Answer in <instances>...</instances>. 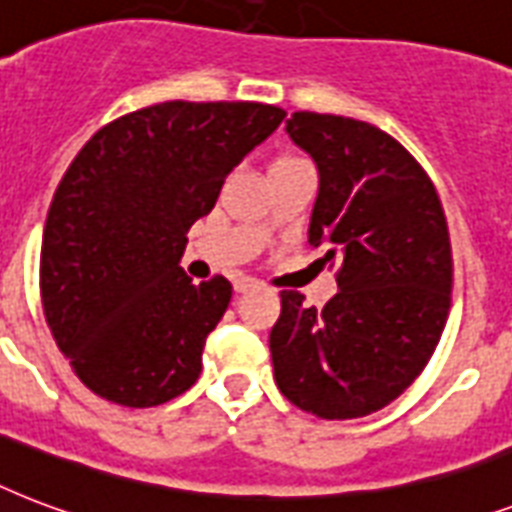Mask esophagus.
Listing matches in <instances>:
<instances>
[{
	"instance_id": "1",
	"label": "esophagus",
	"mask_w": 512,
	"mask_h": 512,
	"mask_svg": "<svg viewBox=\"0 0 512 512\" xmlns=\"http://www.w3.org/2000/svg\"><path fill=\"white\" fill-rule=\"evenodd\" d=\"M256 280H253V277H237L235 280V291L237 293H248V291H253V288H256Z\"/></svg>"
}]
</instances>
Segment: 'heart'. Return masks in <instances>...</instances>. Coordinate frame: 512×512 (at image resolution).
Segmentation results:
<instances>
[{
	"label": "heart",
	"instance_id": "obj_1",
	"mask_svg": "<svg viewBox=\"0 0 512 512\" xmlns=\"http://www.w3.org/2000/svg\"><path fill=\"white\" fill-rule=\"evenodd\" d=\"M296 162H307V160H301V157H296V154H285V157L275 160L272 168H280V165H296ZM264 227H267V224H264Z\"/></svg>",
	"mask_w": 512,
	"mask_h": 512
}]
</instances>
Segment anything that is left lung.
Instances as JSON below:
<instances>
[{"label":"left lung","mask_w":512,"mask_h":512,"mask_svg":"<svg viewBox=\"0 0 512 512\" xmlns=\"http://www.w3.org/2000/svg\"><path fill=\"white\" fill-rule=\"evenodd\" d=\"M288 136L318 162L310 243L326 251L339 293L315 310L304 293L280 291L275 382L320 419L368 417L425 371L449 318L441 197L414 154L368 122L293 112Z\"/></svg>","instance_id":"8db88e82"}]
</instances>
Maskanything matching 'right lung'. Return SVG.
Returning <instances> with one entry per match:
<instances>
[{
    "label": "right lung",
    "instance_id": "add662e5",
    "mask_svg": "<svg viewBox=\"0 0 512 512\" xmlns=\"http://www.w3.org/2000/svg\"><path fill=\"white\" fill-rule=\"evenodd\" d=\"M283 120L272 104L165 101L117 117L79 149L47 211L39 293L87 390L149 408L197 382L232 283L184 275L186 232Z\"/></svg>",
    "mask_w": 512,
    "mask_h": 512
}]
</instances>
